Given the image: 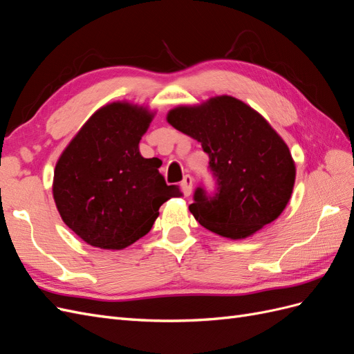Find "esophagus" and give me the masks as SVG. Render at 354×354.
<instances>
[{
	"label": "esophagus",
	"mask_w": 354,
	"mask_h": 354,
	"mask_svg": "<svg viewBox=\"0 0 354 354\" xmlns=\"http://www.w3.org/2000/svg\"><path fill=\"white\" fill-rule=\"evenodd\" d=\"M180 186H181V189H183L185 196H190L192 189H194V178H192L190 176H186L183 178V181H181Z\"/></svg>",
	"instance_id": "esophagus-1"
}]
</instances>
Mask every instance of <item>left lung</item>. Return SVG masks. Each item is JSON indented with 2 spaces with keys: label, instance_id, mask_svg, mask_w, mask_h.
Masks as SVG:
<instances>
[{
  "label": "left lung",
  "instance_id": "obj_1",
  "mask_svg": "<svg viewBox=\"0 0 354 354\" xmlns=\"http://www.w3.org/2000/svg\"><path fill=\"white\" fill-rule=\"evenodd\" d=\"M167 121L202 145L217 180L216 195L198 187L189 207L201 226L236 241L281 216L292 195L295 162L283 138L259 112L232 95H216L201 104L177 106Z\"/></svg>",
  "mask_w": 354,
  "mask_h": 354
}]
</instances>
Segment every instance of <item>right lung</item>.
<instances>
[{"instance_id": "add662e5", "label": "right lung", "mask_w": 354, "mask_h": 354, "mask_svg": "<svg viewBox=\"0 0 354 354\" xmlns=\"http://www.w3.org/2000/svg\"><path fill=\"white\" fill-rule=\"evenodd\" d=\"M155 116L147 106L112 102L95 111L57 159L53 198L66 226L95 248L124 250L143 238L159 207L181 196L155 158L138 151Z\"/></svg>"}]
</instances>
